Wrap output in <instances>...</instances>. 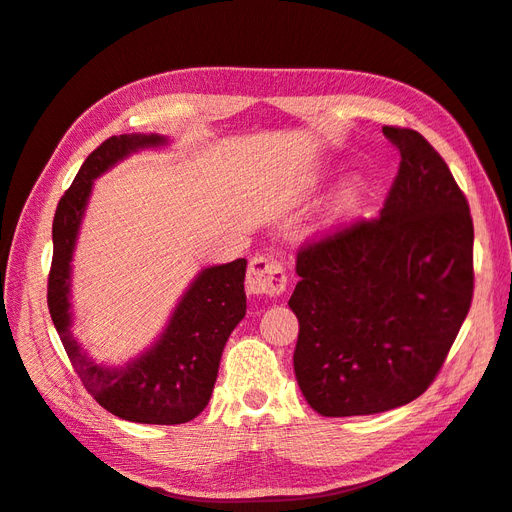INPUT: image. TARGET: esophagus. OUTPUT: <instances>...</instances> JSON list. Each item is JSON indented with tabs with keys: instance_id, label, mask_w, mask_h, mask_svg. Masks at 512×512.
Here are the masks:
<instances>
[{
	"instance_id": "obj_1",
	"label": "esophagus",
	"mask_w": 512,
	"mask_h": 512,
	"mask_svg": "<svg viewBox=\"0 0 512 512\" xmlns=\"http://www.w3.org/2000/svg\"><path fill=\"white\" fill-rule=\"evenodd\" d=\"M247 289L254 296H280L287 289L283 265L269 256H254L247 269Z\"/></svg>"
}]
</instances>
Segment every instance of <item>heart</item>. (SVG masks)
I'll return each instance as SVG.
<instances>
[{
	"instance_id": "heart-1",
	"label": "heart",
	"mask_w": 512,
	"mask_h": 512,
	"mask_svg": "<svg viewBox=\"0 0 512 512\" xmlns=\"http://www.w3.org/2000/svg\"><path fill=\"white\" fill-rule=\"evenodd\" d=\"M358 201H360V190H358V185H349V187H344L342 190V194L338 196V201H336V210L340 212V214H349L353 207L358 205Z\"/></svg>"
}]
</instances>
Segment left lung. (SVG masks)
I'll list each match as a JSON object with an SVG mask.
<instances>
[{"instance_id": "left-lung-1", "label": "left lung", "mask_w": 512, "mask_h": 512, "mask_svg": "<svg viewBox=\"0 0 512 512\" xmlns=\"http://www.w3.org/2000/svg\"><path fill=\"white\" fill-rule=\"evenodd\" d=\"M400 172L375 221L298 252L294 371L325 417L373 415L429 389L471 309L473 218L420 132L384 125Z\"/></svg>"}]
</instances>
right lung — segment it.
I'll list each match as a JSON object with an SVG mask.
<instances>
[{"mask_svg":"<svg viewBox=\"0 0 512 512\" xmlns=\"http://www.w3.org/2000/svg\"><path fill=\"white\" fill-rule=\"evenodd\" d=\"M163 145H168V137L139 132L103 141L83 161L75 181L61 196L52 221L48 276L52 325L92 398L121 420L139 424H185L205 409L212 398L225 342L247 311V260L236 258L232 263L198 271L161 336L121 367L95 362L72 336V254L92 185L130 154Z\"/></svg>","mask_w":512,"mask_h":512,"instance_id":"right-lung-1","label":"right lung"}]
</instances>
